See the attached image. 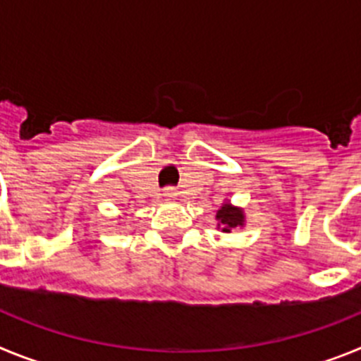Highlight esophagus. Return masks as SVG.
<instances>
[{"label":"esophagus","instance_id":"obj_1","mask_svg":"<svg viewBox=\"0 0 361 361\" xmlns=\"http://www.w3.org/2000/svg\"><path fill=\"white\" fill-rule=\"evenodd\" d=\"M162 195H164V199L171 200L177 197V190H175L173 186H168V188H164V193H162Z\"/></svg>","mask_w":361,"mask_h":361}]
</instances>
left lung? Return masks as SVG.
Wrapping results in <instances>:
<instances>
[{"label":"left lung","mask_w":361,"mask_h":361,"mask_svg":"<svg viewBox=\"0 0 361 361\" xmlns=\"http://www.w3.org/2000/svg\"><path fill=\"white\" fill-rule=\"evenodd\" d=\"M216 220H219L222 226V231H231V228H237V226L244 224V215H242V209L233 208L229 204H224L222 208L216 213Z\"/></svg>","instance_id":"1"}]
</instances>
